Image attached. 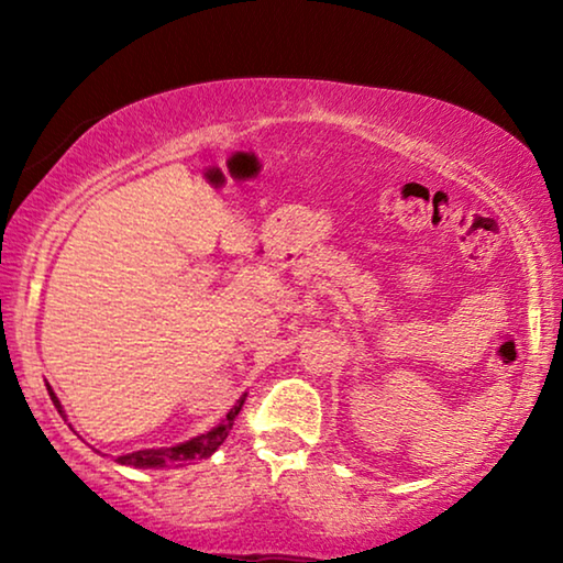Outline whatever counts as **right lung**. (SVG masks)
Segmentation results:
<instances>
[{"mask_svg": "<svg viewBox=\"0 0 563 563\" xmlns=\"http://www.w3.org/2000/svg\"><path fill=\"white\" fill-rule=\"evenodd\" d=\"M48 395L53 399V405H56V410L64 415V407H60L56 391L48 387ZM243 402H245V395L238 399L233 410L225 415V420H222L218 428H212L210 433L191 438V441H187V443L172 445V449H145V451L125 453V456H118V461H120V464L135 466V468H164V466H181V464H187V461L212 456V453L222 445V441H225L230 430H233V422L238 418V412H241Z\"/></svg>", "mask_w": 563, "mask_h": 563, "instance_id": "obj_1", "label": "right lung"}]
</instances>
